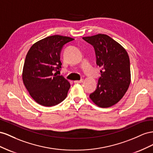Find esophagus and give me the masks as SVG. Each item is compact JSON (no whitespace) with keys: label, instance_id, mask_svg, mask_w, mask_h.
I'll use <instances>...</instances> for the list:
<instances>
[{"label":"esophagus","instance_id":"1","mask_svg":"<svg viewBox=\"0 0 153 153\" xmlns=\"http://www.w3.org/2000/svg\"><path fill=\"white\" fill-rule=\"evenodd\" d=\"M75 83H82V82H83V79H81L79 81H74Z\"/></svg>","mask_w":153,"mask_h":153}]
</instances>
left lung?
<instances>
[{
	"label": "left lung",
	"mask_w": 153,
	"mask_h": 153,
	"mask_svg": "<svg viewBox=\"0 0 153 153\" xmlns=\"http://www.w3.org/2000/svg\"><path fill=\"white\" fill-rule=\"evenodd\" d=\"M82 39L94 47L96 64L102 67L97 88L90 94V98L101 108L112 106L123 97L131 82L128 52L106 34H98Z\"/></svg>",
	"instance_id": "1"
}]
</instances>
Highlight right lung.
<instances>
[{"instance_id": "right-lung-1", "label": "right lung", "mask_w": 153, "mask_h": 153, "mask_svg": "<svg viewBox=\"0 0 153 153\" xmlns=\"http://www.w3.org/2000/svg\"><path fill=\"white\" fill-rule=\"evenodd\" d=\"M74 38L54 35L34 43L26 55L22 79L30 95L37 103L53 106L67 97L70 82L54 73L62 68L61 52Z\"/></svg>"}]
</instances>
